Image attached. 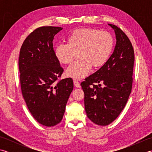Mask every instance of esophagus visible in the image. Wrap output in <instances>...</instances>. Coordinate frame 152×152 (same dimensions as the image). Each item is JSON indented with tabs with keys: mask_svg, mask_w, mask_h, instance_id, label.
<instances>
[{
	"mask_svg": "<svg viewBox=\"0 0 152 152\" xmlns=\"http://www.w3.org/2000/svg\"><path fill=\"white\" fill-rule=\"evenodd\" d=\"M74 84L77 88H81V86H80V83L78 81H76V80H74Z\"/></svg>",
	"mask_w": 152,
	"mask_h": 152,
	"instance_id": "34e87169",
	"label": "esophagus"
}]
</instances>
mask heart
Listing matches in <instances>:
<instances>
[{"label":"heart","mask_w":152,"mask_h":152,"mask_svg":"<svg viewBox=\"0 0 152 152\" xmlns=\"http://www.w3.org/2000/svg\"><path fill=\"white\" fill-rule=\"evenodd\" d=\"M66 42L55 47L54 56L59 63L68 64L72 62L78 53L80 60L66 70V76L74 80L84 78L92 66L99 69L104 65L114 46V39L110 33L91 28L73 31L68 35Z\"/></svg>","instance_id":"obj_1"}]
</instances>
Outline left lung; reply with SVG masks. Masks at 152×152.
I'll return each instance as SVG.
<instances>
[{"label": "left lung", "instance_id": "8db88e82", "mask_svg": "<svg viewBox=\"0 0 152 152\" xmlns=\"http://www.w3.org/2000/svg\"><path fill=\"white\" fill-rule=\"evenodd\" d=\"M108 25L115 34L114 52L101 69L81 83L87 115L101 126L114 121L125 106L131 92L134 61L133 48L127 35L115 25Z\"/></svg>", "mask_w": 152, "mask_h": 152}]
</instances>
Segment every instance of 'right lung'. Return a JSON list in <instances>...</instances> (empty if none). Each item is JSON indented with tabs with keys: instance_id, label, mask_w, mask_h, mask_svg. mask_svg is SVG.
Masks as SVG:
<instances>
[{
	"instance_id": "1",
	"label": "right lung",
	"mask_w": 152,
	"mask_h": 152,
	"mask_svg": "<svg viewBox=\"0 0 152 152\" xmlns=\"http://www.w3.org/2000/svg\"><path fill=\"white\" fill-rule=\"evenodd\" d=\"M62 29L51 26L37 28L25 40L19 53L23 96L34 118L46 127L62 120L74 88L72 78L58 81L63 69L54 56L53 40Z\"/></svg>"
}]
</instances>
